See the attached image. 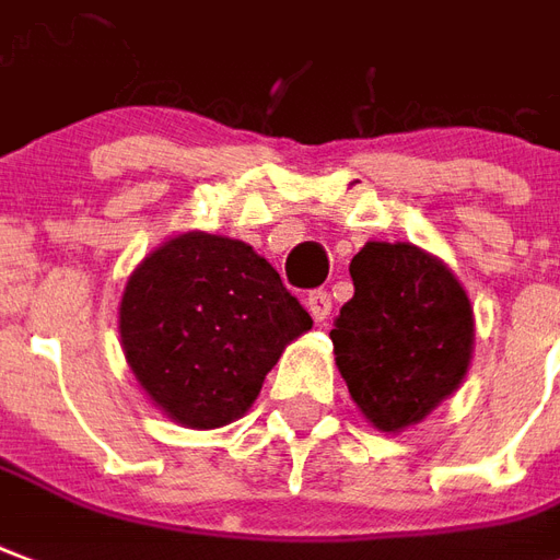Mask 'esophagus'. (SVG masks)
Returning a JSON list of instances; mask_svg holds the SVG:
<instances>
[{
    "instance_id": "34e87169",
    "label": "esophagus",
    "mask_w": 560,
    "mask_h": 560,
    "mask_svg": "<svg viewBox=\"0 0 560 560\" xmlns=\"http://www.w3.org/2000/svg\"><path fill=\"white\" fill-rule=\"evenodd\" d=\"M305 305H308V312H312V317L317 323H323L329 314H332V296L326 291H312L308 293V300H305Z\"/></svg>"
}]
</instances>
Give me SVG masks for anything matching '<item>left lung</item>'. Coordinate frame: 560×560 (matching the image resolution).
Segmentation results:
<instances>
[{"instance_id":"8db88e82","label":"left lung","mask_w":560,"mask_h":560,"mask_svg":"<svg viewBox=\"0 0 560 560\" xmlns=\"http://www.w3.org/2000/svg\"><path fill=\"white\" fill-rule=\"evenodd\" d=\"M353 300L329 332L362 416L383 433L418 424L469 371L475 317L457 276L412 243H368L350 260Z\"/></svg>"}]
</instances>
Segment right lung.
<instances>
[{
  "instance_id": "add662e5",
  "label": "right lung",
  "mask_w": 560,
  "mask_h": 560,
  "mask_svg": "<svg viewBox=\"0 0 560 560\" xmlns=\"http://www.w3.org/2000/svg\"><path fill=\"white\" fill-rule=\"evenodd\" d=\"M127 364L177 424L246 416L284 347L312 317L243 240L177 234L132 269L118 308Z\"/></svg>"
}]
</instances>
